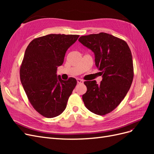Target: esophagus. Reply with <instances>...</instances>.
<instances>
[{
    "instance_id": "34e87169",
    "label": "esophagus",
    "mask_w": 154,
    "mask_h": 154,
    "mask_svg": "<svg viewBox=\"0 0 154 154\" xmlns=\"http://www.w3.org/2000/svg\"><path fill=\"white\" fill-rule=\"evenodd\" d=\"M77 82L78 83H83V81L82 80H81V79H77Z\"/></svg>"
}]
</instances>
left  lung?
<instances>
[{
  "mask_svg": "<svg viewBox=\"0 0 154 154\" xmlns=\"http://www.w3.org/2000/svg\"><path fill=\"white\" fill-rule=\"evenodd\" d=\"M78 41L94 54L102 81H87L82 96L86 108L97 115L108 114L124 99L134 78L132 56L128 44L113 35L100 32L82 36Z\"/></svg>",
  "mask_w": 154,
  "mask_h": 154,
  "instance_id": "8db88e82",
  "label": "left lung"
}]
</instances>
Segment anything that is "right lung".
<instances>
[{"instance_id": "add662e5", "label": "right lung", "mask_w": 154, "mask_h": 154, "mask_svg": "<svg viewBox=\"0 0 154 154\" xmlns=\"http://www.w3.org/2000/svg\"><path fill=\"white\" fill-rule=\"evenodd\" d=\"M79 35L50 34L32 40L26 49L20 70L22 85L31 104L48 118L61 114L77 81L62 80L57 68Z\"/></svg>"}]
</instances>
